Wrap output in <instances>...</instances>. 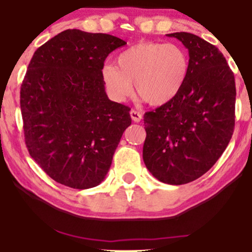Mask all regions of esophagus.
<instances>
[{"label":"esophagus","mask_w":252,"mask_h":252,"mask_svg":"<svg viewBox=\"0 0 252 252\" xmlns=\"http://www.w3.org/2000/svg\"><path fill=\"white\" fill-rule=\"evenodd\" d=\"M130 116H131V120L133 121V122H141L142 113H139V111L131 109V111H130Z\"/></svg>","instance_id":"esophagus-1"}]
</instances>
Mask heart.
Returning <instances> with one entry per match:
<instances>
[{
  "mask_svg": "<svg viewBox=\"0 0 252 252\" xmlns=\"http://www.w3.org/2000/svg\"><path fill=\"white\" fill-rule=\"evenodd\" d=\"M117 66L106 63L102 79L108 94L124 101L135 88L146 102L161 106L173 100L186 82L189 71L187 53L177 44L144 41L121 52Z\"/></svg>",
  "mask_w": 252,
  "mask_h": 252,
  "instance_id": "obj_1",
  "label": "heart"
}]
</instances>
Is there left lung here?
I'll return each mask as SVG.
<instances>
[{"label": "left lung", "instance_id": "obj_1", "mask_svg": "<svg viewBox=\"0 0 252 252\" xmlns=\"http://www.w3.org/2000/svg\"><path fill=\"white\" fill-rule=\"evenodd\" d=\"M167 36L189 50V71L173 100L145 113L143 160L161 183L184 185L211 170L230 142L236 87L218 47L193 33Z\"/></svg>", "mask_w": 252, "mask_h": 252}]
</instances>
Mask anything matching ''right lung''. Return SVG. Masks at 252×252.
Here are the masks:
<instances>
[{
  "label": "right lung",
  "instance_id": "add662e5",
  "mask_svg": "<svg viewBox=\"0 0 252 252\" xmlns=\"http://www.w3.org/2000/svg\"><path fill=\"white\" fill-rule=\"evenodd\" d=\"M126 41L68 29L38 47L21 86L25 144L57 183L87 189L102 183L130 108L104 91V60Z\"/></svg>",
  "mask_w": 252,
  "mask_h": 252
}]
</instances>
